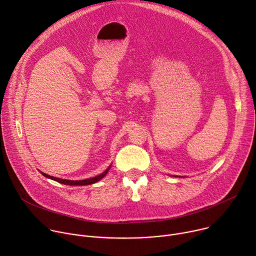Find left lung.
I'll return each instance as SVG.
<instances>
[{
    "instance_id": "obj_1",
    "label": "left lung",
    "mask_w": 256,
    "mask_h": 256,
    "mask_svg": "<svg viewBox=\"0 0 256 256\" xmlns=\"http://www.w3.org/2000/svg\"><path fill=\"white\" fill-rule=\"evenodd\" d=\"M174 177H175V176H174Z\"/></svg>"
}]
</instances>
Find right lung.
<instances>
[{"instance_id":"right-lung-1","label":"right lung","mask_w":256,"mask_h":256,"mask_svg":"<svg viewBox=\"0 0 256 256\" xmlns=\"http://www.w3.org/2000/svg\"><path fill=\"white\" fill-rule=\"evenodd\" d=\"M112 165L109 166L104 172H102L101 174L95 176V177H92V178H87V179H84V180H68V179H62V178H58V177H54V176H50L48 174H46L44 172H42V174L50 179H52L54 181H58V184H66V186H89V184H95V182L99 181L100 179H102L109 171V169H110Z\"/></svg>"}]
</instances>
